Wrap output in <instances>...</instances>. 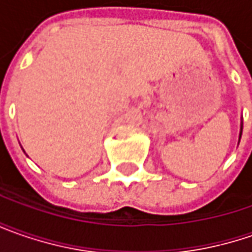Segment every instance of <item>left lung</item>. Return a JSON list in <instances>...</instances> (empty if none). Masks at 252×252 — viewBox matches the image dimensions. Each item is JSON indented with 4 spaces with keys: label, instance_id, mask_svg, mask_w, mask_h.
<instances>
[{
    "label": "left lung",
    "instance_id": "8db88e82",
    "mask_svg": "<svg viewBox=\"0 0 252 252\" xmlns=\"http://www.w3.org/2000/svg\"><path fill=\"white\" fill-rule=\"evenodd\" d=\"M241 133H243V125H241V131H240V137H241Z\"/></svg>",
    "mask_w": 252,
    "mask_h": 252
}]
</instances>
